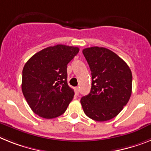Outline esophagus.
I'll list each match as a JSON object with an SVG mask.
<instances>
[{
	"instance_id": "esophagus-1",
	"label": "esophagus",
	"mask_w": 151,
	"mask_h": 151,
	"mask_svg": "<svg viewBox=\"0 0 151 151\" xmlns=\"http://www.w3.org/2000/svg\"><path fill=\"white\" fill-rule=\"evenodd\" d=\"M74 92H75L76 95L79 94V87H74Z\"/></svg>"
}]
</instances>
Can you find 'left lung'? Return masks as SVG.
I'll use <instances>...</instances> for the list:
<instances>
[{
    "instance_id": "obj_1",
    "label": "left lung",
    "mask_w": 151,
    "mask_h": 151,
    "mask_svg": "<svg viewBox=\"0 0 151 151\" xmlns=\"http://www.w3.org/2000/svg\"><path fill=\"white\" fill-rule=\"evenodd\" d=\"M92 75L89 94L81 99L83 112L96 121L114 118L127 104L132 92V73L118 55L105 47L83 50Z\"/></svg>"
}]
</instances>
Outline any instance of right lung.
Here are the masks:
<instances>
[{
  "mask_svg": "<svg viewBox=\"0 0 151 151\" xmlns=\"http://www.w3.org/2000/svg\"><path fill=\"white\" fill-rule=\"evenodd\" d=\"M77 47L58 44L37 52L22 71L23 94L33 111L43 118L63 114L74 92L68 84V64L78 54Z\"/></svg>",
  "mask_w": 151,
  "mask_h": 151,
  "instance_id": "1",
  "label": "right lung"
}]
</instances>
